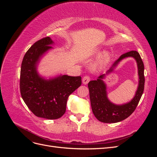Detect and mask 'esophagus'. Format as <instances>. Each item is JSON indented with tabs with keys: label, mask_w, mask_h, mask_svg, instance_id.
Here are the masks:
<instances>
[{
	"label": "esophagus",
	"mask_w": 157,
	"mask_h": 157,
	"mask_svg": "<svg viewBox=\"0 0 157 157\" xmlns=\"http://www.w3.org/2000/svg\"><path fill=\"white\" fill-rule=\"evenodd\" d=\"M90 80V77L89 76H85V77H84L82 78V82L84 84H87L89 82Z\"/></svg>",
	"instance_id": "1"
}]
</instances>
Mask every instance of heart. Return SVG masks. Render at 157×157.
Here are the masks:
<instances>
[{
	"label": "heart",
	"instance_id": "heart-1",
	"mask_svg": "<svg viewBox=\"0 0 157 157\" xmlns=\"http://www.w3.org/2000/svg\"><path fill=\"white\" fill-rule=\"evenodd\" d=\"M110 59V54L108 52H105L103 53L99 58L98 61V66L101 67V66L105 65Z\"/></svg>",
	"mask_w": 157,
	"mask_h": 157
}]
</instances>
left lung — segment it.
I'll return each mask as SVG.
<instances>
[{"mask_svg":"<svg viewBox=\"0 0 157 157\" xmlns=\"http://www.w3.org/2000/svg\"><path fill=\"white\" fill-rule=\"evenodd\" d=\"M127 57H133L136 59L140 76L138 88L135 97L130 103L122 105H117L109 101L107 98L105 84L102 80L105 74L101 75L96 80H91L88 84L93 113L100 122L115 123L126 119L135 111L143 94L145 85L144 65L140 54L137 51L132 50L122 54L119 58L114 62L111 67L107 71L106 74L113 71V68L118 62Z\"/></svg>","mask_w":157,"mask_h":157,"instance_id":"1","label":"left lung"}]
</instances>
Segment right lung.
<instances>
[{
	"instance_id": "obj_1",
	"label": "right lung",
	"mask_w": 157,
	"mask_h": 157,
	"mask_svg": "<svg viewBox=\"0 0 157 157\" xmlns=\"http://www.w3.org/2000/svg\"><path fill=\"white\" fill-rule=\"evenodd\" d=\"M53 41L47 36L36 41L27 51L22 61L20 88L23 101L36 117L54 120L66 111L69 95L82 83L81 77L62 75L49 80L40 77L36 66L40 57L52 47Z\"/></svg>"
}]
</instances>
